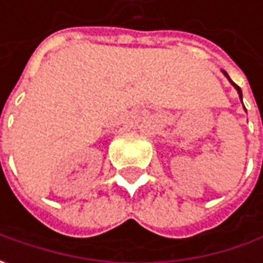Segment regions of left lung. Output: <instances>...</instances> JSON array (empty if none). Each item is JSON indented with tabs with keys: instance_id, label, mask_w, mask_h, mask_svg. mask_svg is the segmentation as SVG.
Returning <instances> with one entry per match:
<instances>
[{
	"instance_id": "left-lung-1",
	"label": "left lung",
	"mask_w": 263,
	"mask_h": 263,
	"mask_svg": "<svg viewBox=\"0 0 263 263\" xmlns=\"http://www.w3.org/2000/svg\"><path fill=\"white\" fill-rule=\"evenodd\" d=\"M224 73H226V71H224ZM226 76L228 77V74L227 73H226ZM230 82H231V80H230ZM231 83H233V82H231ZM233 85H234V87H236V89H237V92H238V95H240V99H241V90H240V87L237 86V85H236V83H233Z\"/></svg>"
}]
</instances>
